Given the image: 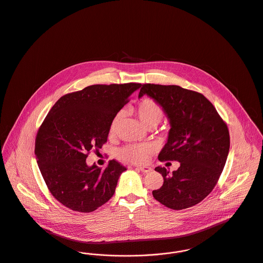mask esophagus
<instances>
[{"instance_id":"obj_1","label":"esophagus","mask_w":263,"mask_h":263,"mask_svg":"<svg viewBox=\"0 0 263 263\" xmlns=\"http://www.w3.org/2000/svg\"><path fill=\"white\" fill-rule=\"evenodd\" d=\"M139 171H141L143 174H148L152 171V168L150 166H138L137 167Z\"/></svg>"}]
</instances>
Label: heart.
<instances>
[{
	"instance_id": "b5f03b06",
	"label": "heart",
	"mask_w": 263,
	"mask_h": 263,
	"mask_svg": "<svg viewBox=\"0 0 263 263\" xmlns=\"http://www.w3.org/2000/svg\"><path fill=\"white\" fill-rule=\"evenodd\" d=\"M134 113L139 119V121L148 128L155 127L162 120L164 112L160 105L153 99L145 98L141 100L134 108ZM121 117V114L118 113L112 119L109 127L110 134H114L117 129L118 123ZM151 146L148 144H128L122 147L118 154L119 157L125 161L132 163H141L144 162L148 155L151 153Z\"/></svg>"
}]
</instances>
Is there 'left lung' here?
Listing matches in <instances>:
<instances>
[{
    "instance_id": "8db88e82",
    "label": "left lung",
    "mask_w": 263,
    "mask_h": 263,
    "mask_svg": "<svg viewBox=\"0 0 263 263\" xmlns=\"http://www.w3.org/2000/svg\"><path fill=\"white\" fill-rule=\"evenodd\" d=\"M143 95L160 105L171 124L167 142L158 159L179 162L172 174L165 167H155L163 176V184L152 192L154 199L173 210L199 204L213 191L225 166L230 148L226 123L198 91L144 84L139 98Z\"/></svg>"
}]
</instances>
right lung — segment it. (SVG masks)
I'll use <instances>...</instances> for the list:
<instances>
[{"mask_svg": "<svg viewBox=\"0 0 263 263\" xmlns=\"http://www.w3.org/2000/svg\"><path fill=\"white\" fill-rule=\"evenodd\" d=\"M141 84L93 85L62 96L41 124L35 155L43 179L59 203L89 213L114 195L126 167L115 159L105 170L86 162L107 142L112 119Z\"/></svg>", "mask_w": 263, "mask_h": 263, "instance_id": "obj_1", "label": "right lung"}]
</instances>
